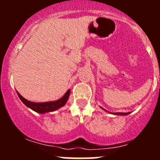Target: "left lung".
<instances>
[{"mask_svg":"<svg viewBox=\"0 0 160 160\" xmlns=\"http://www.w3.org/2000/svg\"><path fill=\"white\" fill-rule=\"evenodd\" d=\"M101 108H102V107H101ZM102 109L103 110H104V108H102ZM104 111H105V110H104ZM110 113V112H109ZM130 113V112H128V113H120V112H118V113H113V114H115V115H128V114H129Z\"/></svg>","mask_w":160,"mask_h":160,"instance_id":"obj_1","label":"left lung"}]
</instances>
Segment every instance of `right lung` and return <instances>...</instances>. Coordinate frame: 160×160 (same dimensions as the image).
I'll list each match as a JSON object with an SVG mask.
<instances>
[{
    "label": "right lung",
    "mask_w": 160,
    "mask_h": 160,
    "mask_svg": "<svg viewBox=\"0 0 160 160\" xmlns=\"http://www.w3.org/2000/svg\"><path fill=\"white\" fill-rule=\"evenodd\" d=\"M16 92H17L18 95H19L20 100H21L22 102H23V104H25V105H26L28 108H31V109L33 110L34 111L37 112V113H47V112L55 111H56V110H58V108L63 107V106L66 104L68 99L69 98L71 90L68 89V90L66 92L65 94L61 98L58 99V100L53 101V102H41V103L30 102V101L23 98L17 91H16Z\"/></svg>",
    "instance_id": "1"
}]
</instances>
